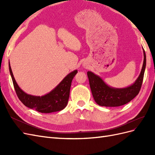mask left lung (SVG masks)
Returning a JSON list of instances; mask_svg holds the SVG:
<instances>
[{
  "mask_svg": "<svg viewBox=\"0 0 155 155\" xmlns=\"http://www.w3.org/2000/svg\"><path fill=\"white\" fill-rule=\"evenodd\" d=\"M143 51V63L138 78L128 87L115 88L109 87L102 79L92 72H87L89 84L94 99L97 105L104 107H119L130 101L137 96L141 88L146 66V55Z\"/></svg>",
  "mask_w": 155,
  "mask_h": 155,
  "instance_id": "left-lung-1",
  "label": "left lung"
}]
</instances>
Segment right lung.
I'll list each match as a JSON object with an SVG mask.
<instances>
[{
    "mask_svg": "<svg viewBox=\"0 0 155 155\" xmlns=\"http://www.w3.org/2000/svg\"><path fill=\"white\" fill-rule=\"evenodd\" d=\"M9 70L18 99L27 107L35 109L41 113L57 112L61 110L66 107L70 96L72 81L78 72V70H76L68 74L57 87L47 94L42 96H35L28 94L18 87L14 78L10 62Z\"/></svg>",
    "mask_w": 155,
    "mask_h": 155,
    "instance_id": "1",
    "label": "right lung"
}]
</instances>
